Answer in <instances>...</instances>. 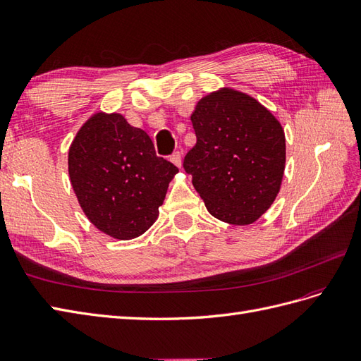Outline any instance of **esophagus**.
<instances>
[{"mask_svg":"<svg viewBox=\"0 0 361 361\" xmlns=\"http://www.w3.org/2000/svg\"><path fill=\"white\" fill-rule=\"evenodd\" d=\"M171 161H172L175 166H178V168H181V161H183L181 152H180V151H175V152L171 155Z\"/></svg>","mask_w":361,"mask_h":361,"instance_id":"obj_1","label":"esophagus"}]
</instances>
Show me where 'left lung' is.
Segmentation results:
<instances>
[{
  "instance_id": "1",
  "label": "left lung",
  "mask_w": 361,
  "mask_h": 361,
  "mask_svg": "<svg viewBox=\"0 0 361 361\" xmlns=\"http://www.w3.org/2000/svg\"><path fill=\"white\" fill-rule=\"evenodd\" d=\"M197 145L183 168L207 210L224 223L252 224L281 189L285 135L253 97L233 90L212 92L190 116Z\"/></svg>"
}]
</instances>
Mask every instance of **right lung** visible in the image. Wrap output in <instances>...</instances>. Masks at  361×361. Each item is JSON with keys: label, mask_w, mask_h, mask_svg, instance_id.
<instances>
[{"label": "right lung", "mask_w": 361, "mask_h": 361, "mask_svg": "<svg viewBox=\"0 0 361 361\" xmlns=\"http://www.w3.org/2000/svg\"><path fill=\"white\" fill-rule=\"evenodd\" d=\"M178 168L155 154L151 137L120 114H96L68 152L79 204L102 232L117 239L143 235L159 216Z\"/></svg>", "instance_id": "1"}]
</instances>
